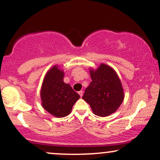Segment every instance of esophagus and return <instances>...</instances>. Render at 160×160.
Instances as JSON below:
<instances>
[{
  "instance_id": "34e87169",
  "label": "esophagus",
  "mask_w": 160,
  "mask_h": 160,
  "mask_svg": "<svg viewBox=\"0 0 160 160\" xmlns=\"http://www.w3.org/2000/svg\"><path fill=\"white\" fill-rule=\"evenodd\" d=\"M78 93V95H80V97H82V96H83V92L82 91H79Z\"/></svg>"
}]
</instances>
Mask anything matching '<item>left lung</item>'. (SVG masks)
Here are the masks:
<instances>
[{"mask_svg": "<svg viewBox=\"0 0 160 160\" xmlns=\"http://www.w3.org/2000/svg\"><path fill=\"white\" fill-rule=\"evenodd\" d=\"M92 82L82 98L95 115L107 117L117 110L124 100V92L117 74L108 65L101 64L90 71Z\"/></svg>", "mask_w": 160, "mask_h": 160, "instance_id": "1", "label": "left lung"}]
</instances>
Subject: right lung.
<instances>
[{"mask_svg":"<svg viewBox=\"0 0 160 160\" xmlns=\"http://www.w3.org/2000/svg\"><path fill=\"white\" fill-rule=\"evenodd\" d=\"M64 73L57 66L52 68L43 80L41 91L42 106L54 117H64L80 98L68 84L63 82Z\"/></svg>","mask_w":160,"mask_h":160,"instance_id":"add662e5","label":"right lung"}]
</instances>
